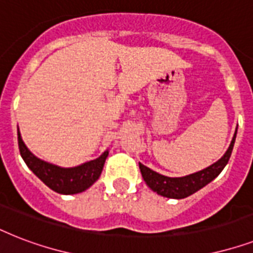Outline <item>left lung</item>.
<instances>
[{
  "label": "left lung",
  "mask_w": 253,
  "mask_h": 253,
  "mask_svg": "<svg viewBox=\"0 0 253 253\" xmlns=\"http://www.w3.org/2000/svg\"><path fill=\"white\" fill-rule=\"evenodd\" d=\"M235 138L236 131L235 135H234V138H232L231 144L228 147V150L226 151V154H224L218 162L214 163L212 166L208 167L206 169H202L200 172L193 173V174H189V176H163V174L155 172V170L150 169L148 167L143 166L140 163H139V168H140V172H142V176L143 178H144V181H146V184L148 185L154 192H156L158 194H160V196L163 197L181 200V198H185V197H189L190 194H193V193H196L197 190H200L201 188H204L205 185H208L209 182H211V181L223 170V168L226 167L228 160H230V156H231L232 148H234V143H235Z\"/></svg>",
  "instance_id": "1"
}]
</instances>
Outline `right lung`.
<instances>
[{"label":"right lung","mask_w":253,"mask_h":253,"mask_svg":"<svg viewBox=\"0 0 253 253\" xmlns=\"http://www.w3.org/2000/svg\"><path fill=\"white\" fill-rule=\"evenodd\" d=\"M18 146L22 159L25 160L31 170L44 182L48 188L60 194H76L86 190L90 185L98 180L102 172L103 164L106 160L109 152L105 151L98 159L87 162L83 166L75 168H60L43 162L37 156H34L25 143L22 140L19 130H18Z\"/></svg>","instance_id":"add662e5"}]
</instances>
